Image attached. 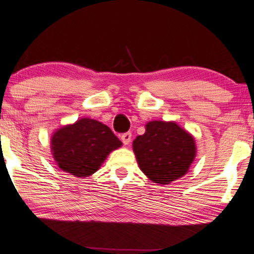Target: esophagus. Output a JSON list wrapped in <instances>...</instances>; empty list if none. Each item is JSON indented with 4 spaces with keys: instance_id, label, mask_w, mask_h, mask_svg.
I'll return each mask as SVG.
<instances>
[{
    "instance_id": "1",
    "label": "esophagus",
    "mask_w": 254,
    "mask_h": 254,
    "mask_svg": "<svg viewBox=\"0 0 254 254\" xmlns=\"http://www.w3.org/2000/svg\"><path fill=\"white\" fill-rule=\"evenodd\" d=\"M131 137H132L131 132H126V133L122 134L121 139H122V142L124 145H128L131 142Z\"/></svg>"
}]
</instances>
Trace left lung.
<instances>
[{"mask_svg": "<svg viewBox=\"0 0 254 254\" xmlns=\"http://www.w3.org/2000/svg\"><path fill=\"white\" fill-rule=\"evenodd\" d=\"M132 146L142 173L159 184L183 177L197 152L192 134L175 122L164 121L148 122L145 133L138 135Z\"/></svg>", "mask_w": 254, "mask_h": 254, "instance_id": "obj_1", "label": "left lung"}]
</instances>
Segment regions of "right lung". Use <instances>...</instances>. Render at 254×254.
Masks as SVG:
<instances>
[{"instance_id":"1","label":"right lung","mask_w":254,"mask_h":254,"mask_svg":"<svg viewBox=\"0 0 254 254\" xmlns=\"http://www.w3.org/2000/svg\"><path fill=\"white\" fill-rule=\"evenodd\" d=\"M51 142L52 154L60 169L76 177L91 176L110 152L122 146L108 127L87 117L60 127Z\"/></svg>"}]
</instances>
